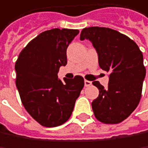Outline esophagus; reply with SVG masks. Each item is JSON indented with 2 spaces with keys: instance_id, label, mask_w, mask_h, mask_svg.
I'll return each mask as SVG.
<instances>
[{
  "instance_id": "34e87169",
  "label": "esophagus",
  "mask_w": 148,
  "mask_h": 148,
  "mask_svg": "<svg viewBox=\"0 0 148 148\" xmlns=\"http://www.w3.org/2000/svg\"><path fill=\"white\" fill-rule=\"evenodd\" d=\"M91 82L90 81H88V80H84V86L85 87H88V86H90V85H91Z\"/></svg>"
}]
</instances>
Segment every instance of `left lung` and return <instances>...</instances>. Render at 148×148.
<instances>
[{"instance_id":"1","label":"left lung","mask_w":148,"mask_h":148,"mask_svg":"<svg viewBox=\"0 0 148 148\" xmlns=\"http://www.w3.org/2000/svg\"><path fill=\"white\" fill-rule=\"evenodd\" d=\"M80 39L92 43L100 68L110 72L107 89L98 81L93 82L99 90L98 97L91 103L94 114L106 124L121 122L140 100L146 77L142 52L131 38L107 27L84 28Z\"/></svg>"}]
</instances>
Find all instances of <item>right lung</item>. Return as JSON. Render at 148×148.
Masks as SVG:
<instances>
[{"instance_id": "1", "label": "right lung", "mask_w": 148, "mask_h": 148, "mask_svg": "<svg viewBox=\"0 0 148 148\" xmlns=\"http://www.w3.org/2000/svg\"><path fill=\"white\" fill-rule=\"evenodd\" d=\"M78 33L66 28L45 31L27 45L15 63L16 87L22 104L44 127L64 123L84 88L81 76L64 81L58 77L59 68L67 64V47Z\"/></svg>"}]
</instances>
